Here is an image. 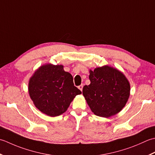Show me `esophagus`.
Instances as JSON below:
<instances>
[{
    "instance_id": "esophagus-1",
    "label": "esophagus",
    "mask_w": 155,
    "mask_h": 155,
    "mask_svg": "<svg viewBox=\"0 0 155 155\" xmlns=\"http://www.w3.org/2000/svg\"><path fill=\"white\" fill-rule=\"evenodd\" d=\"M83 87H84L83 84H81V85H80V86H78V88H79V89H80L81 91H82V90H83Z\"/></svg>"
}]
</instances>
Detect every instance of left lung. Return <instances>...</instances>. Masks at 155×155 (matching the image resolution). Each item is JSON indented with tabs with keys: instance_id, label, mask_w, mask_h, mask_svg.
I'll return each mask as SVG.
<instances>
[{
	"instance_id": "8db88e82",
	"label": "left lung",
	"mask_w": 155,
	"mask_h": 155,
	"mask_svg": "<svg viewBox=\"0 0 155 155\" xmlns=\"http://www.w3.org/2000/svg\"><path fill=\"white\" fill-rule=\"evenodd\" d=\"M89 86L83 87V95L96 116L108 118L124 108L130 96V84L124 75L109 66L90 71Z\"/></svg>"
}]
</instances>
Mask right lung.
Masks as SVG:
<instances>
[{
  "instance_id": "right-lung-1",
  "label": "right lung",
  "mask_w": 155,
  "mask_h": 155,
  "mask_svg": "<svg viewBox=\"0 0 155 155\" xmlns=\"http://www.w3.org/2000/svg\"><path fill=\"white\" fill-rule=\"evenodd\" d=\"M29 92L35 106L49 116L64 113L75 96L81 94L64 66L51 64L43 65L35 72L29 80Z\"/></svg>"
}]
</instances>
